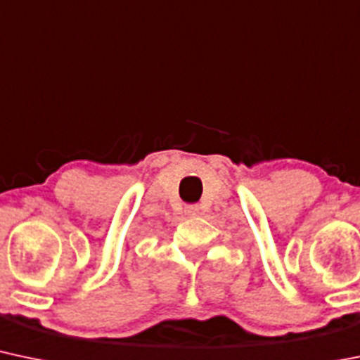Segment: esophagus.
Segmentation results:
<instances>
[{
	"instance_id": "obj_1",
	"label": "esophagus",
	"mask_w": 360,
	"mask_h": 360,
	"mask_svg": "<svg viewBox=\"0 0 360 360\" xmlns=\"http://www.w3.org/2000/svg\"><path fill=\"white\" fill-rule=\"evenodd\" d=\"M198 207H196V205H188L186 208H184V213H186L188 217H195V215H198Z\"/></svg>"
}]
</instances>
